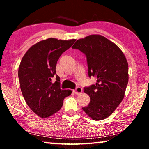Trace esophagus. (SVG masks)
Masks as SVG:
<instances>
[{"label":"esophagus","mask_w":149,"mask_h":149,"mask_svg":"<svg viewBox=\"0 0 149 149\" xmlns=\"http://www.w3.org/2000/svg\"><path fill=\"white\" fill-rule=\"evenodd\" d=\"M82 91H83L82 88H81L80 87H77L76 88H75V89L74 90V92L75 94L78 95V94H79V93H81Z\"/></svg>","instance_id":"1"}]
</instances>
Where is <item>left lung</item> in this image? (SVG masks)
<instances>
[{"label":"left lung","instance_id":"1","mask_svg":"<svg viewBox=\"0 0 149 149\" xmlns=\"http://www.w3.org/2000/svg\"><path fill=\"white\" fill-rule=\"evenodd\" d=\"M72 49L85 55L88 75L97 78L95 85L84 87L90 102L82 109L93 120H104L112 114L124 97L129 79L127 60L116 45L99 35L77 40Z\"/></svg>","mask_w":149,"mask_h":149}]
</instances>
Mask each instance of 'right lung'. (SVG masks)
<instances>
[{
    "label": "right lung",
    "instance_id": "1",
    "mask_svg": "<svg viewBox=\"0 0 149 149\" xmlns=\"http://www.w3.org/2000/svg\"><path fill=\"white\" fill-rule=\"evenodd\" d=\"M75 41L54 38L43 40L33 45L20 62L18 77L22 95L33 112L42 118L59 111L64 98L71 95V90L61 89L58 75L54 83L51 80L56 74L60 56Z\"/></svg>",
    "mask_w": 149,
    "mask_h": 149
}]
</instances>
